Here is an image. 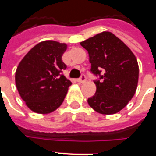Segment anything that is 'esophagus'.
Instances as JSON below:
<instances>
[{
	"instance_id": "obj_1",
	"label": "esophagus",
	"mask_w": 156,
	"mask_h": 156,
	"mask_svg": "<svg viewBox=\"0 0 156 156\" xmlns=\"http://www.w3.org/2000/svg\"><path fill=\"white\" fill-rule=\"evenodd\" d=\"M85 80H86L85 75H82V76L80 77V78L77 79V82H78V83H83V82H85Z\"/></svg>"
}]
</instances>
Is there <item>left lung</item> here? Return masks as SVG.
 I'll return each instance as SVG.
<instances>
[{
    "mask_svg": "<svg viewBox=\"0 0 156 156\" xmlns=\"http://www.w3.org/2000/svg\"><path fill=\"white\" fill-rule=\"evenodd\" d=\"M88 51L90 72L99 76L97 90L87 100L97 112L111 115L122 110L136 93L139 66L131 50L110 32H103L82 41Z\"/></svg>",
    "mask_w": 156,
    "mask_h": 156,
    "instance_id": "1",
    "label": "left lung"
}]
</instances>
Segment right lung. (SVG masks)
I'll return each instance as SVG.
<instances>
[{"label":"right lung","mask_w":156,"mask_h":156,"mask_svg":"<svg viewBox=\"0 0 156 156\" xmlns=\"http://www.w3.org/2000/svg\"><path fill=\"white\" fill-rule=\"evenodd\" d=\"M65 43L42 41L30 50L20 62L15 84L20 98L34 112L48 114L62 105L72 82L63 74L66 66L62 55Z\"/></svg>","instance_id":"1"}]
</instances>
